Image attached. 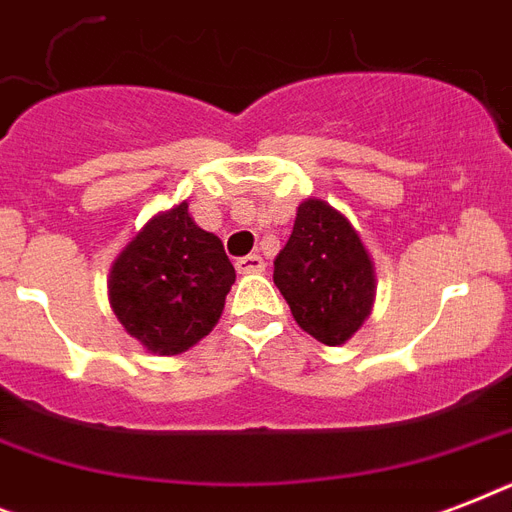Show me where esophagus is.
<instances>
[{
    "label": "esophagus",
    "instance_id": "esophagus-1",
    "mask_svg": "<svg viewBox=\"0 0 512 512\" xmlns=\"http://www.w3.org/2000/svg\"><path fill=\"white\" fill-rule=\"evenodd\" d=\"M236 271L239 273H263L265 260L260 255H247L236 260Z\"/></svg>",
    "mask_w": 512,
    "mask_h": 512
}]
</instances>
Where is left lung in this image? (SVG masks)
<instances>
[{
    "mask_svg": "<svg viewBox=\"0 0 512 512\" xmlns=\"http://www.w3.org/2000/svg\"><path fill=\"white\" fill-rule=\"evenodd\" d=\"M273 281L303 332L342 345L369 319L374 263L350 220L321 199L297 207L292 236L273 260Z\"/></svg>",
    "mask_w": 512,
    "mask_h": 512,
    "instance_id": "left-lung-1",
    "label": "left lung"
}]
</instances>
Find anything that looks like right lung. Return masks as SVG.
<instances>
[{
  "label": "right lung",
  "mask_w": 512,
  "mask_h": 512,
  "mask_svg": "<svg viewBox=\"0 0 512 512\" xmlns=\"http://www.w3.org/2000/svg\"><path fill=\"white\" fill-rule=\"evenodd\" d=\"M236 281L223 241L193 223L188 201L159 212L119 252L108 300L127 335L156 356L207 337Z\"/></svg>",
  "instance_id": "right-lung-1"
}]
</instances>
